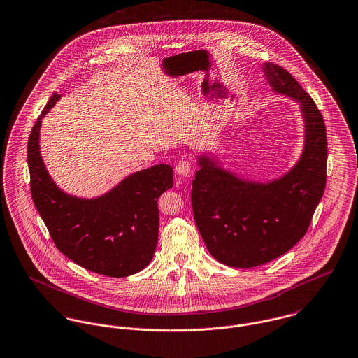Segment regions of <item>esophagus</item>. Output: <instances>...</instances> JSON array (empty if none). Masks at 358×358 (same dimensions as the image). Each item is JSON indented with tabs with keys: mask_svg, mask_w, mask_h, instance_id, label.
Here are the masks:
<instances>
[{
	"mask_svg": "<svg viewBox=\"0 0 358 358\" xmlns=\"http://www.w3.org/2000/svg\"><path fill=\"white\" fill-rule=\"evenodd\" d=\"M192 169H193V166H192V164L189 163L187 160H180L179 163L176 164V166H175L176 173L180 175V176H183V178L189 176V175L192 173Z\"/></svg>",
	"mask_w": 358,
	"mask_h": 358,
	"instance_id": "1",
	"label": "esophagus"
}]
</instances>
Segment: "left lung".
Segmentation results:
<instances>
[{
    "mask_svg": "<svg viewBox=\"0 0 358 358\" xmlns=\"http://www.w3.org/2000/svg\"><path fill=\"white\" fill-rule=\"evenodd\" d=\"M276 94L299 103L303 150L289 172L256 182L223 168L213 155H199L192 190L198 231L209 253L228 266L252 268L289 252L306 234L327 180L323 116L310 96L280 65H260Z\"/></svg>",
    "mask_w": 358,
    "mask_h": 358,
    "instance_id": "1",
    "label": "left lung"
}]
</instances>
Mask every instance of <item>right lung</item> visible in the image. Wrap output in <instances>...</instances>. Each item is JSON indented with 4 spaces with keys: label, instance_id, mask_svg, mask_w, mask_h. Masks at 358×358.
I'll return each instance as SVG.
<instances>
[{
    "label": "right lung",
    "instance_id": "1",
    "mask_svg": "<svg viewBox=\"0 0 358 358\" xmlns=\"http://www.w3.org/2000/svg\"><path fill=\"white\" fill-rule=\"evenodd\" d=\"M62 98L55 93L29 138L27 163L34 203L56 248L78 265L110 278L149 265L159 239L157 201L173 186V169L159 164L124 178L96 198L66 194L49 175L39 146L42 119Z\"/></svg>",
    "mask_w": 358,
    "mask_h": 358
}]
</instances>
